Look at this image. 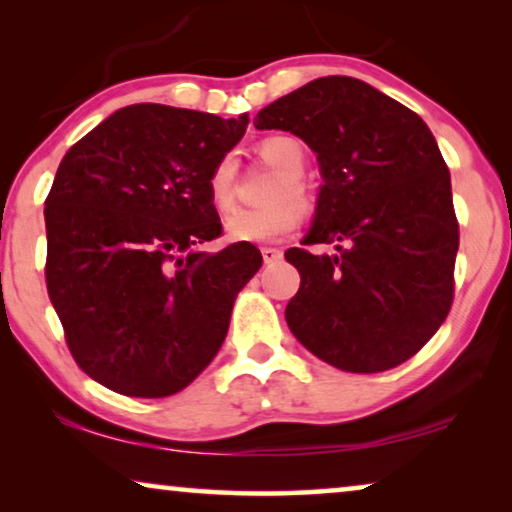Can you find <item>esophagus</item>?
Instances as JSON below:
<instances>
[{"label": "esophagus", "instance_id": "34e87169", "mask_svg": "<svg viewBox=\"0 0 512 512\" xmlns=\"http://www.w3.org/2000/svg\"><path fill=\"white\" fill-rule=\"evenodd\" d=\"M261 256H263V261L265 263H277L279 258H282V249H275V247H263L261 249Z\"/></svg>", "mask_w": 512, "mask_h": 512}]
</instances>
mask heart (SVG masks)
I'll return each mask as SVG.
<instances>
[{"instance_id":"obj_1","label":"heart","mask_w":512,"mask_h":512,"mask_svg":"<svg viewBox=\"0 0 512 512\" xmlns=\"http://www.w3.org/2000/svg\"><path fill=\"white\" fill-rule=\"evenodd\" d=\"M261 156L272 167L284 174L270 198L277 200L272 205L256 209H235L228 216L226 230L233 240L240 242H272L291 233L303 219V209L295 202H307L305 184L300 181L305 172V149L293 137L272 135L261 142ZM235 177L237 158L235 153H226L216 160L207 177V195L216 212H230L235 202Z\"/></svg>"}]
</instances>
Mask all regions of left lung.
I'll return each instance as SVG.
<instances>
[{"instance_id":"left-lung-1","label":"left lung","mask_w":512,"mask_h":512,"mask_svg":"<svg viewBox=\"0 0 512 512\" xmlns=\"http://www.w3.org/2000/svg\"><path fill=\"white\" fill-rule=\"evenodd\" d=\"M317 153L324 186L303 244L286 251L300 289L286 324L300 345L347 373H382L415 356L454 298L459 221L431 130L415 111L352 76H324L254 118Z\"/></svg>"}]
</instances>
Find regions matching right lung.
Listing matches in <instances>:
<instances>
[{
    "mask_svg": "<svg viewBox=\"0 0 512 512\" xmlns=\"http://www.w3.org/2000/svg\"><path fill=\"white\" fill-rule=\"evenodd\" d=\"M249 116L132 104L65 153L46 198V289L74 361L123 396L188 387L226 340L237 293L261 268L221 235L207 195Z\"/></svg>",
    "mask_w": 512,
    "mask_h": 512,
    "instance_id": "1",
    "label": "right lung"
}]
</instances>
